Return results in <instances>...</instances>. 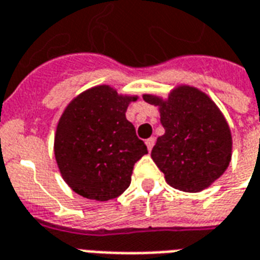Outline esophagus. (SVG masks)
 Segmentation results:
<instances>
[{"mask_svg": "<svg viewBox=\"0 0 260 260\" xmlns=\"http://www.w3.org/2000/svg\"><path fill=\"white\" fill-rule=\"evenodd\" d=\"M154 143H155L154 138H149V139L146 140V146H147V150H149V151H151V149H153Z\"/></svg>", "mask_w": 260, "mask_h": 260, "instance_id": "1", "label": "esophagus"}]
</instances>
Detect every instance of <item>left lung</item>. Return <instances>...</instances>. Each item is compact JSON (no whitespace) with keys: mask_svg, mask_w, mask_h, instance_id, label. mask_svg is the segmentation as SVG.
Instances as JSON below:
<instances>
[{"mask_svg":"<svg viewBox=\"0 0 260 260\" xmlns=\"http://www.w3.org/2000/svg\"><path fill=\"white\" fill-rule=\"evenodd\" d=\"M143 99L158 107L165 129L151 158L167 183L186 193L208 189L232 161V131L220 109L205 92L184 84L165 99L151 93Z\"/></svg>","mask_w":260,"mask_h":260,"instance_id":"obj_1","label":"left lung"}]
</instances>
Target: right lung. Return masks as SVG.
<instances>
[{
	"label": "right lung",
	"instance_id": "obj_1",
	"mask_svg": "<svg viewBox=\"0 0 260 260\" xmlns=\"http://www.w3.org/2000/svg\"><path fill=\"white\" fill-rule=\"evenodd\" d=\"M136 95L96 85L77 95L61 113L53 151L61 178L73 191L109 201L129 187L136 161L147 147L125 117Z\"/></svg>",
	"mask_w": 260,
	"mask_h": 260
}]
</instances>
